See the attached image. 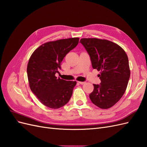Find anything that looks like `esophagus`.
<instances>
[{
  "label": "esophagus",
  "mask_w": 147,
  "mask_h": 147,
  "mask_svg": "<svg viewBox=\"0 0 147 147\" xmlns=\"http://www.w3.org/2000/svg\"><path fill=\"white\" fill-rule=\"evenodd\" d=\"M78 83L80 84H83L85 83V82H78Z\"/></svg>",
  "instance_id": "esophagus-1"
}]
</instances>
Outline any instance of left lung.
I'll return each instance as SVG.
<instances>
[{"label":"left lung","mask_w":147,"mask_h":147,"mask_svg":"<svg viewBox=\"0 0 147 147\" xmlns=\"http://www.w3.org/2000/svg\"><path fill=\"white\" fill-rule=\"evenodd\" d=\"M80 43L90 55L92 68L100 71L98 77L101 82L93 84L90 98L100 109L112 107L121 98L129 80L126 53L117 44L107 40L82 38Z\"/></svg>","instance_id":"left-lung-1"}]
</instances>
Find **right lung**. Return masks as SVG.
I'll return each instance as SVG.
<instances>
[{
  "instance_id": "obj_1",
  "label": "right lung",
  "mask_w": 147,
  "mask_h": 147,
  "mask_svg": "<svg viewBox=\"0 0 147 147\" xmlns=\"http://www.w3.org/2000/svg\"><path fill=\"white\" fill-rule=\"evenodd\" d=\"M78 38L49 42L36 49L27 67L29 86L42 104L59 109L69 101L77 82L57 78L61 64L65 55L77 47Z\"/></svg>"
}]
</instances>
